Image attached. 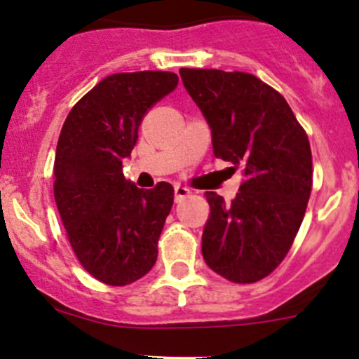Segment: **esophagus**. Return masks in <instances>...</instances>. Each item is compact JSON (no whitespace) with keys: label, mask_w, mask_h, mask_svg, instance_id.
Listing matches in <instances>:
<instances>
[{"label":"esophagus","mask_w":359,"mask_h":359,"mask_svg":"<svg viewBox=\"0 0 359 359\" xmlns=\"http://www.w3.org/2000/svg\"><path fill=\"white\" fill-rule=\"evenodd\" d=\"M173 191H175V201L184 200V198L189 196L191 194V189H187V187H184V186H175L173 187Z\"/></svg>","instance_id":"esophagus-1"}]
</instances>
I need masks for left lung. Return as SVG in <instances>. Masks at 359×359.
<instances>
[{"label":"left lung","instance_id":"left-lung-1","mask_svg":"<svg viewBox=\"0 0 359 359\" xmlns=\"http://www.w3.org/2000/svg\"><path fill=\"white\" fill-rule=\"evenodd\" d=\"M180 78L208 121L215 158L245 177L231 205L205 193L203 259L233 283H255L280 266L302 224L313 187L309 139L283 95L257 76L184 67Z\"/></svg>","mask_w":359,"mask_h":359}]
</instances>
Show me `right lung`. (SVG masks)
<instances>
[{"label":"right lung","mask_w":359,"mask_h":359,"mask_svg":"<svg viewBox=\"0 0 359 359\" xmlns=\"http://www.w3.org/2000/svg\"><path fill=\"white\" fill-rule=\"evenodd\" d=\"M179 83L175 72H118L74 104L53 163V196L79 264L95 280L125 287L146 276L173 205V187L139 189L123 175L146 112Z\"/></svg>","instance_id":"add662e5"}]
</instances>
